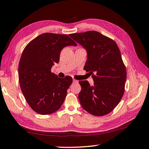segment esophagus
<instances>
[{
  "label": "esophagus",
  "instance_id": "obj_1",
  "mask_svg": "<svg viewBox=\"0 0 149 149\" xmlns=\"http://www.w3.org/2000/svg\"><path fill=\"white\" fill-rule=\"evenodd\" d=\"M73 83H78V81L75 79H73Z\"/></svg>",
  "mask_w": 149,
  "mask_h": 149
}]
</instances>
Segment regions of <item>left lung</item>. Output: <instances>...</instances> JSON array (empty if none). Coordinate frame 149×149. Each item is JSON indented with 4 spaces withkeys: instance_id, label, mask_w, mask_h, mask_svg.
<instances>
[{
    "instance_id": "obj_1",
    "label": "left lung",
    "mask_w": 149,
    "mask_h": 149,
    "mask_svg": "<svg viewBox=\"0 0 149 149\" xmlns=\"http://www.w3.org/2000/svg\"><path fill=\"white\" fill-rule=\"evenodd\" d=\"M87 52L84 70L92 74L91 86L88 81H79L81 90L79 102L89 114L102 116L118 104L124 93L126 69L116 42L98 31H88L69 35Z\"/></svg>"
}]
</instances>
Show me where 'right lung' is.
<instances>
[{
	"label": "right lung",
	"mask_w": 149,
	"mask_h": 149,
	"mask_svg": "<svg viewBox=\"0 0 149 149\" xmlns=\"http://www.w3.org/2000/svg\"><path fill=\"white\" fill-rule=\"evenodd\" d=\"M76 43L66 35L45 33L25 47L19 65L22 92L29 105L42 115L53 113L61 107L73 81L69 76L58 78L52 67L60 61V54L66 46Z\"/></svg>",
	"instance_id": "right-lung-1"
}]
</instances>
